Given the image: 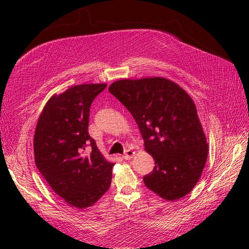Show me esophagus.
Returning a JSON list of instances; mask_svg holds the SVG:
<instances>
[{
	"mask_svg": "<svg viewBox=\"0 0 249 249\" xmlns=\"http://www.w3.org/2000/svg\"><path fill=\"white\" fill-rule=\"evenodd\" d=\"M134 155H135L134 150L127 149V150H125V153H124V159H125V160H131L132 158L134 157Z\"/></svg>",
	"mask_w": 249,
	"mask_h": 249,
	"instance_id": "34e87169",
	"label": "esophagus"
}]
</instances>
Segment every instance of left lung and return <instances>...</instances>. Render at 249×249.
I'll list each match as a JSON object with an SVG mask.
<instances>
[{
	"instance_id": "obj_1",
	"label": "left lung",
	"mask_w": 249,
	"mask_h": 249,
	"mask_svg": "<svg viewBox=\"0 0 249 249\" xmlns=\"http://www.w3.org/2000/svg\"><path fill=\"white\" fill-rule=\"evenodd\" d=\"M109 91L131 112L155 167L143 182L166 200L182 198L197 184L208 143L195 104L177 83L160 77L118 80Z\"/></svg>"
}]
</instances>
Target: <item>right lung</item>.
I'll return each instance as SVG.
<instances>
[{
    "instance_id": "add662e5",
    "label": "right lung",
    "mask_w": 249,
    "mask_h": 249,
    "mask_svg": "<svg viewBox=\"0 0 249 249\" xmlns=\"http://www.w3.org/2000/svg\"><path fill=\"white\" fill-rule=\"evenodd\" d=\"M107 84H82L53 95L34 135L36 167L71 207H91L111 185L112 167L88 133L90 106Z\"/></svg>"
}]
</instances>
